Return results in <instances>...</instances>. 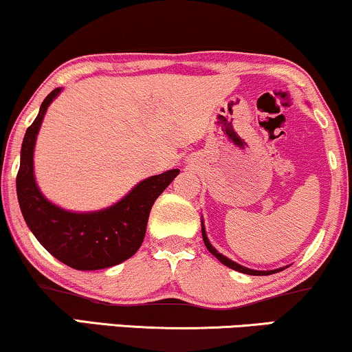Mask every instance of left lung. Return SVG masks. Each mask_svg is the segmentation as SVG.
<instances>
[{
  "mask_svg": "<svg viewBox=\"0 0 352 352\" xmlns=\"http://www.w3.org/2000/svg\"><path fill=\"white\" fill-rule=\"evenodd\" d=\"M201 234H203L204 245H206V248H208V250H209V253H212V255H214V256L217 258V260L221 261L222 265L229 266L230 270H235V271H239V273H245V274H252V276H268V274H273V273H279V271H283L284 268H286V266H284V268H278V270H270V271H258V270H250V268H247V266H242V265L235 263V261L230 260V258L224 256V255H222V253L217 252L216 248L211 245V242H209V239H208V235H206V229H204V222H203V219H201Z\"/></svg>",
  "mask_w": 352,
  "mask_h": 352,
  "instance_id": "left-lung-1",
  "label": "left lung"
}]
</instances>
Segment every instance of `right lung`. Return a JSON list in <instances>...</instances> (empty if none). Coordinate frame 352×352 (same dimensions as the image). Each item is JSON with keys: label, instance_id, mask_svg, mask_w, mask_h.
<instances>
[{"label": "right lung", "instance_id": "right-lung-1", "mask_svg": "<svg viewBox=\"0 0 352 352\" xmlns=\"http://www.w3.org/2000/svg\"><path fill=\"white\" fill-rule=\"evenodd\" d=\"M52 91L40 105L37 118L25 131L16 190L25 224L40 245L61 263L79 271L104 270L135 255L144 240L151 208L179 175L172 168L140 182L112 206L91 212H74L43 197L34 175V149L47 109L60 96Z\"/></svg>", "mask_w": 352, "mask_h": 352}]
</instances>
